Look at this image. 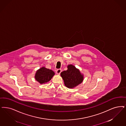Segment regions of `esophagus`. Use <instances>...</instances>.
Instances as JSON below:
<instances>
[{
	"label": "esophagus",
	"instance_id": "1",
	"mask_svg": "<svg viewBox=\"0 0 126 126\" xmlns=\"http://www.w3.org/2000/svg\"><path fill=\"white\" fill-rule=\"evenodd\" d=\"M61 72H62V70L61 69H57V70L56 71V73L58 75H60Z\"/></svg>",
	"mask_w": 126,
	"mask_h": 126
}]
</instances>
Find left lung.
Listing matches in <instances>:
<instances>
[{
    "mask_svg": "<svg viewBox=\"0 0 126 126\" xmlns=\"http://www.w3.org/2000/svg\"><path fill=\"white\" fill-rule=\"evenodd\" d=\"M65 86L68 88H73L82 82L83 76L80 71L73 65L67 66V70L62 72L61 74Z\"/></svg>",
    "mask_w": 126,
    "mask_h": 126,
    "instance_id": "obj_1",
    "label": "left lung"
}]
</instances>
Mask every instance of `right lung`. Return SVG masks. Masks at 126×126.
<instances>
[{
    "label": "right lung",
    "instance_id": "obj_1",
    "mask_svg": "<svg viewBox=\"0 0 126 126\" xmlns=\"http://www.w3.org/2000/svg\"><path fill=\"white\" fill-rule=\"evenodd\" d=\"M54 75L53 71L43 67L36 71L35 79L41 84H43L50 81Z\"/></svg>",
    "mask_w": 126,
    "mask_h": 126
}]
</instances>
